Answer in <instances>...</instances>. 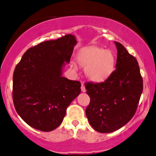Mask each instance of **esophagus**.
Segmentation results:
<instances>
[{"mask_svg": "<svg viewBox=\"0 0 156 156\" xmlns=\"http://www.w3.org/2000/svg\"><path fill=\"white\" fill-rule=\"evenodd\" d=\"M81 90L83 92H85L86 91V89H85V85H83V84H82V86H81Z\"/></svg>", "mask_w": 156, "mask_h": 156, "instance_id": "esophagus-1", "label": "esophagus"}]
</instances>
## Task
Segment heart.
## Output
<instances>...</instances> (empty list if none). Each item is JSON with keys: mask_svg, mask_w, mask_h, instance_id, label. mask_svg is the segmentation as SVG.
I'll return each mask as SVG.
<instances>
[{"mask_svg": "<svg viewBox=\"0 0 156 156\" xmlns=\"http://www.w3.org/2000/svg\"><path fill=\"white\" fill-rule=\"evenodd\" d=\"M80 66L85 67V75L90 81L101 83L114 71L115 57L111 51L96 46L82 49L77 55Z\"/></svg>", "mask_w": 156, "mask_h": 156, "instance_id": "b5f03b06", "label": "heart"}]
</instances>
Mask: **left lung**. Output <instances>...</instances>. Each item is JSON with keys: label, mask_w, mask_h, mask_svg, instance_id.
I'll return each instance as SVG.
<instances>
[{"label": "left lung", "mask_w": 156, "mask_h": 156, "mask_svg": "<svg viewBox=\"0 0 156 156\" xmlns=\"http://www.w3.org/2000/svg\"><path fill=\"white\" fill-rule=\"evenodd\" d=\"M116 70L105 82L85 83L90 101L85 113L97 132L112 133L125 125L136 113L143 90L137 60L118 42Z\"/></svg>", "instance_id": "8db88e82"}]
</instances>
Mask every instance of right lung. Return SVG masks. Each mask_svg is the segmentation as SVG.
Listing matches in <instances>:
<instances>
[{
    "instance_id": "add662e5",
    "label": "right lung",
    "mask_w": 156,
    "mask_h": 156,
    "mask_svg": "<svg viewBox=\"0 0 156 156\" xmlns=\"http://www.w3.org/2000/svg\"><path fill=\"white\" fill-rule=\"evenodd\" d=\"M76 40L67 34L28 49L13 73L15 110L26 124L49 132L62 122L66 109L81 91V83L62 76Z\"/></svg>"
}]
</instances>
